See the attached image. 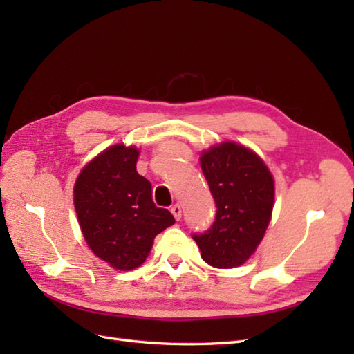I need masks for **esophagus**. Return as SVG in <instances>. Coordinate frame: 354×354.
Segmentation results:
<instances>
[{
	"label": "esophagus",
	"mask_w": 354,
	"mask_h": 354,
	"mask_svg": "<svg viewBox=\"0 0 354 354\" xmlns=\"http://www.w3.org/2000/svg\"><path fill=\"white\" fill-rule=\"evenodd\" d=\"M170 212H171L173 216H175L176 221H179V219H181V217H183V208H181V205H179V204L173 205Z\"/></svg>",
	"instance_id": "34e87169"
}]
</instances>
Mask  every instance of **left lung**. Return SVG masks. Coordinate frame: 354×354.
Wrapping results in <instances>:
<instances>
[{"label": "left lung", "mask_w": 354, "mask_h": 354, "mask_svg": "<svg viewBox=\"0 0 354 354\" xmlns=\"http://www.w3.org/2000/svg\"><path fill=\"white\" fill-rule=\"evenodd\" d=\"M201 167L217 212L212 228L193 240L209 266L243 265L257 250L272 216L274 178L257 153L231 141L202 152Z\"/></svg>", "instance_id": "left-lung-1"}]
</instances>
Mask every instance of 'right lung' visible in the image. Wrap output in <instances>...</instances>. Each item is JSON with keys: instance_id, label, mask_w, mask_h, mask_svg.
I'll use <instances>...</instances> for the list:
<instances>
[{"instance_id": "1", "label": "right lung", "mask_w": 354, "mask_h": 354, "mask_svg": "<svg viewBox=\"0 0 354 354\" xmlns=\"http://www.w3.org/2000/svg\"><path fill=\"white\" fill-rule=\"evenodd\" d=\"M140 150L111 146L85 165L74 184V207L91 251L120 270L145 263L153 239L175 223L152 201V185L138 175Z\"/></svg>"}]
</instances>
